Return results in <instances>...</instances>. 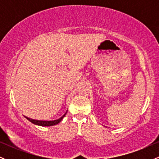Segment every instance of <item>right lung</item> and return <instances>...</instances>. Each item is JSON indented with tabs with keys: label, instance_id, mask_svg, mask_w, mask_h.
<instances>
[{
	"label": "right lung",
	"instance_id": "1",
	"mask_svg": "<svg viewBox=\"0 0 159 159\" xmlns=\"http://www.w3.org/2000/svg\"><path fill=\"white\" fill-rule=\"evenodd\" d=\"M66 113L67 111H66L65 114H63L61 118H59V119L55 120H49V121H47V120H36L34 119H30V118L27 117V116H25V118H26L27 120H29L30 123H34V125H40V126H52V125H55L57 124L61 123V120L63 119V117H64L66 114Z\"/></svg>",
	"mask_w": 159,
	"mask_h": 159
}]
</instances>
